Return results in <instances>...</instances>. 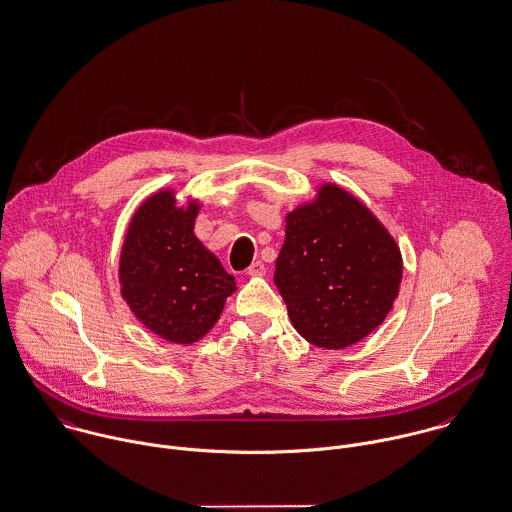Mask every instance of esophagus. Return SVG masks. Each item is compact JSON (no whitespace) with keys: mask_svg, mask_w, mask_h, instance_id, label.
Returning <instances> with one entry per match:
<instances>
[{"mask_svg":"<svg viewBox=\"0 0 512 512\" xmlns=\"http://www.w3.org/2000/svg\"><path fill=\"white\" fill-rule=\"evenodd\" d=\"M247 275H249V277H263V275H265V265H263L261 261L251 263L249 269H247Z\"/></svg>","mask_w":512,"mask_h":512,"instance_id":"esophagus-1","label":"esophagus"}]
</instances>
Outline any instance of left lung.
Returning a JSON list of instances; mask_svg holds the SVG:
<instances>
[{
	"mask_svg": "<svg viewBox=\"0 0 512 512\" xmlns=\"http://www.w3.org/2000/svg\"><path fill=\"white\" fill-rule=\"evenodd\" d=\"M402 253L382 221L336 184L287 213L275 285L297 332L326 350L348 348L394 307Z\"/></svg>",
	"mask_w": 512,
	"mask_h": 512,
	"instance_id": "obj_1",
	"label": "left lung"
}]
</instances>
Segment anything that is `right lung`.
Instances as JSON below:
<instances>
[{
    "label": "right lung",
    "mask_w": 512,
    "mask_h": 512,
    "mask_svg": "<svg viewBox=\"0 0 512 512\" xmlns=\"http://www.w3.org/2000/svg\"><path fill=\"white\" fill-rule=\"evenodd\" d=\"M200 202L160 190L134 211L118 261L120 295L160 338L194 344L215 326L235 279L194 233Z\"/></svg>",
    "instance_id": "right-lung-1"
}]
</instances>
